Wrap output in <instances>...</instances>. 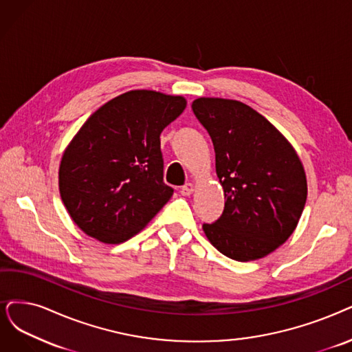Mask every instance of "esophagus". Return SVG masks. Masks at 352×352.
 Here are the masks:
<instances>
[{
    "mask_svg": "<svg viewBox=\"0 0 352 352\" xmlns=\"http://www.w3.org/2000/svg\"><path fill=\"white\" fill-rule=\"evenodd\" d=\"M193 190H195V186L192 184H188V185H185L184 188L180 189V193L184 195V196H190L193 193Z\"/></svg>",
    "mask_w": 352,
    "mask_h": 352,
    "instance_id": "esophagus-1",
    "label": "esophagus"
}]
</instances>
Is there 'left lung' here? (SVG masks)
I'll return each mask as SVG.
<instances>
[{"label": "left lung", "mask_w": 352, "mask_h": 352, "mask_svg": "<svg viewBox=\"0 0 352 352\" xmlns=\"http://www.w3.org/2000/svg\"><path fill=\"white\" fill-rule=\"evenodd\" d=\"M196 118L212 138L223 189V212L202 228L219 252L236 261L269 256L296 230L307 182L296 150L251 107L223 98H198Z\"/></svg>", "instance_id": "left-lung-1"}]
</instances>
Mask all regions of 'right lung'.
Masks as SVG:
<instances>
[{"label":"right lung","instance_id":"1","mask_svg":"<svg viewBox=\"0 0 352 352\" xmlns=\"http://www.w3.org/2000/svg\"><path fill=\"white\" fill-rule=\"evenodd\" d=\"M185 108L184 96L135 89L82 125L62 156L59 190L87 235L105 244L127 241L172 198L163 182L160 134Z\"/></svg>","mask_w":352,"mask_h":352}]
</instances>
